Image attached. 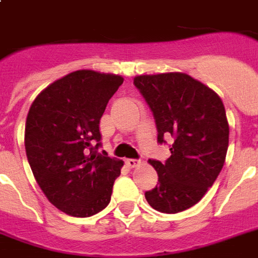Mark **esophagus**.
<instances>
[{
	"label": "esophagus",
	"instance_id": "34e87169",
	"mask_svg": "<svg viewBox=\"0 0 258 258\" xmlns=\"http://www.w3.org/2000/svg\"><path fill=\"white\" fill-rule=\"evenodd\" d=\"M125 163H127V166H128V167H131V169H133V167H137V166L139 165L141 162L138 161V159H133V158H130V159H125Z\"/></svg>",
	"mask_w": 258,
	"mask_h": 258
}]
</instances>
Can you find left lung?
Returning a JSON list of instances; mask_svg holds the SVG:
<instances>
[{"label": "left lung", "instance_id": "obj_1", "mask_svg": "<svg viewBox=\"0 0 258 258\" xmlns=\"http://www.w3.org/2000/svg\"><path fill=\"white\" fill-rule=\"evenodd\" d=\"M153 111L158 143L171 138L165 163L150 159L158 184L146 191L151 208L174 214L202 200L222 170L229 146L224 103L213 89L186 74L142 75L134 79Z\"/></svg>", "mask_w": 258, "mask_h": 258}]
</instances>
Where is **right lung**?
<instances>
[{
	"instance_id": "add662e5",
	"label": "right lung",
	"mask_w": 258,
	"mask_h": 258,
	"mask_svg": "<svg viewBox=\"0 0 258 258\" xmlns=\"http://www.w3.org/2000/svg\"><path fill=\"white\" fill-rule=\"evenodd\" d=\"M123 78L82 70L46 87L28 112L25 150L46 198L74 217H91L109 204L123 161L97 153L99 124Z\"/></svg>"
}]
</instances>
